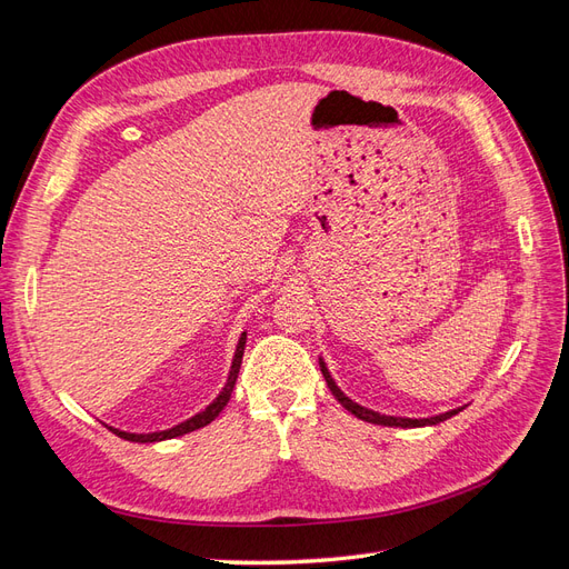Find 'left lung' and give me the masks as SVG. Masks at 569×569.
Here are the masks:
<instances>
[{
  "instance_id": "8db88e82",
  "label": "left lung",
  "mask_w": 569,
  "mask_h": 569,
  "mask_svg": "<svg viewBox=\"0 0 569 569\" xmlns=\"http://www.w3.org/2000/svg\"><path fill=\"white\" fill-rule=\"evenodd\" d=\"M320 370H322V377H325L327 387H330V391L335 393V399H337L343 408H347V410L351 412V416H356L358 420L372 422V425H385V427H427V425H439V422H443V420H449V418L458 416V412L462 410V408H453V410H449V412H439V416H432V418H393V416H382V412H375V410H370V408H366V406H360V403L351 401L349 396L337 387V382L332 380V375H330V370H327L322 358H320Z\"/></svg>"
}]
</instances>
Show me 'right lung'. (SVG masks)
<instances>
[{"label":"right lung","instance_id":"right-lung-1","mask_svg":"<svg viewBox=\"0 0 569 569\" xmlns=\"http://www.w3.org/2000/svg\"><path fill=\"white\" fill-rule=\"evenodd\" d=\"M244 347H247V332H242V337H239V343H237V351H234V358H232V368H230V375H228V382L226 387H222V391L216 396L213 403L206 406L201 412H197V416H192L189 420L170 427V429H161V432H149V435H134V432H123V429H116V427H109L111 432L120 439L126 441H137V443H153V441H166V439H176V437H182V435H189L194 432V429H201L209 422H213L220 410L228 406L230 396H232V389H234V382H237V375H239V366H242V356H244Z\"/></svg>","mask_w":569,"mask_h":569}]
</instances>
